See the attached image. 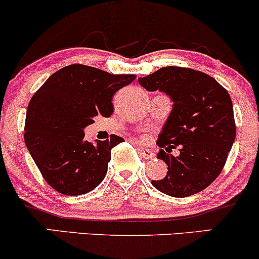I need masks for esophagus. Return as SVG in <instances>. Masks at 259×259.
<instances>
[{"label": "esophagus", "instance_id": "34e87169", "mask_svg": "<svg viewBox=\"0 0 259 259\" xmlns=\"http://www.w3.org/2000/svg\"><path fill=\"white\" fill-rule=\"evenodd\" d=\"M139 153H140V156H141L142 158H145V159L154 158V153L151 150H148V148L139 147Z\"/></svg>", "mask_w": 259, "mask_h": 259}]
</instances>
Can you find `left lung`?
Returning <instances> with one entry per match:
<instances>
[{
    "label": "left lung",
    "instance_id": "left-lung-1",
    "mask_svg": "<svg viewBox=\"0 0 259 259\" xmlns=\"http://www.w3.org/2000/svg\"><path fill=\"white\" fill-rule=\"evenodd\" d=\"M139 84L147 91H162L173 101L157 145V158L168 165L162 180L152 185L173 197H187L209 186L222 173L236 136L233 102L212 76L181 67L160 68ZM177 146L181 154L170 152Z\"/></svg>",
    "mask_w": 259,
    "mask_h": 259
}]
</instances>
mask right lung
I'll list each match as a JSON object with an SVG mask.
<instances>
[{
  "instance_id": "obj_1",
  "label": "right lung",
  "mask_w": 259,
  "mask_h": 259,
  "mask_svg": "<svg viewBox=\"0 0 259 259\" xmlns=\"http://www.w3.org/2000/svg\"><path fill=\"white\" fill-rule=\"evenodd\" d=\"M135 78L70 64L53 73L35 92L26 109L24 141L56 191L84 195L105 179L111 150L124 140L112 134L92 144L84 140V129L96 115L111 117L114 94Z\"/></svg>"
}]
</instances>
